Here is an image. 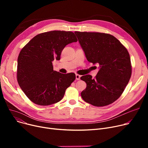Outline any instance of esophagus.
Segmentation results:
<instances>
[{
    "label": "esophagus",
    "mask_w": 148,
    "mask_h": 148,
    "mask_svg": "<svg viewBox=\"0 0 148 148\" xmlns=\"http://www.w3.org/2000/svg\"><path fill=\"white\" fill-rule=\"evenodd\" d=\"M80 77H81L80 75H79V74H76L75 75V79L77 80H79L80 79Z\"/></svg>",
    "instance_id": "1"
}]
</instances>
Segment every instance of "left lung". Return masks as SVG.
<instances>
[{
  "label": "left lung",
  "instance_id": "left-lung-1",
  "mask_svg": "<svg viewBox=\"0 0 148 148\" xmlns=\"http://www.w3.org/2000/svg\"><path fill=\"white\" fill-rule=\"evenodd\" d=\"M87 60L99 65L94 79L90 75L82 76L86 83L81 93L85 102L94 106H107L118 99L131 75L130 54L113 35L99 32H75Z\"/></svg>",
  "mask_w": 148,
  "mask_h": 148
}]
</instances>
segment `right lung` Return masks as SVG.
Wrapping results in <instances>:
<instances>
[{
  "instance_id": "right-lung-1",
  "label": "right lung",
  "mask_w": 148,
  "mask_h": 148,
  "mask_svg": "<svg viewBox=\"0 0 148 148\" xmlns=\"http://www.w3.org/2000/svg\"><path fill=\"white\" fill-rule=\"evenodd\" d=\"M77 41L72 32L53 30L36 35L21 49L17 59V81L31 101L49 106L64 97L75 75L54 71L52 62L60 60L66 45Z\"/></svg>"
}]
</instances>
